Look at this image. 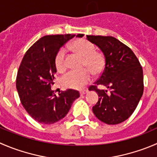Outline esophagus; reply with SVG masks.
Segmentation results:
<instances>
[{"mask_svg":"<svg viewBox=\"0 0 157 157\" xmlns=\"http://www.w3.org/2000/svg\"><path fill=\"white\" fill-rule=\"evenodd\" d=\"M87 93V90H80V95H84L85 94H86Z\"/></svg>","mask_w":157,"mask_h":157,"instance_id":"34e87169","label":"esophagus"}]
</instances>
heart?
<instances>
[{
	"label": "heart",
	"instance_id": "heart-1",
	"mask_svg": "<svg viewBox=\"0 0 157 157\" xmlns=\"http://www.w3.org/2000/svg\"><path fill=\"white\" fill-rule=\"evenodd\" d=\"M71 48L83 57V66H86L93 74H100L104 67V57L100 53L95 52L94 44L84 39H79L73 42ZM65 51L61 48L57 53L55 65L57 71H62L65 68ZM91 80V72L88 69L83 71H71L61 77V84L66 88L80 90L85 86Z\"/></svg>",
	"mask_w": 157,
	"mask_h": 157
}]
</instances>
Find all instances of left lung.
I'll use <instances>...</instances> for the list:
<instances>
[{"instance_id": "8db88e82", "label": "left lung", "mask_w": 157, "mask_h": 157, "mask_svg": "<svg viewBox=\"0 0 157 157\" xmlns=\"http://www.w3.org/2000/svg\"><path fill=\"white\" fill-rule=\"evenodd\" d=\"M82 37L83 34H77ZM86 39L98 47L105 57V66L100 78L89 87L98 94L93 106L97 119L109 125L124 122L136 109L144 93V74L137 57L124 44L110 36L86 35ZM103 85L110 89L99 90Z\"/></svg>"}]
</instances>
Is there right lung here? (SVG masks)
<instances>
[{"instance_id": "1", "label": "right lung", "mask_w": 157, "mask_h": 157, "mask_svg": "<svg viewBox=\"0 0 157 157\" xmlns=\"http://www.w3.org/2000/svg\"><path fill=\"white\" fill-rule=\"evenodd\" d=\"M74 34L47 35L35 42L24 54L17 71L16 87L29 115L37 122L52 124L68 113L80 93L69 89L58 97L51 90L57 73L55 59L60 48Z\"/></svg>"}]
</instances>
